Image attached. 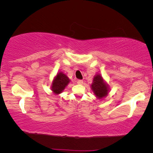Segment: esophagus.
Wrapping results in <instances>:
<instances>
[{
  "label": "esophagus",
  "instance_id": "obj_1",
  "mask_svg": "<svg viewBox=\"0 0 153 153\" xmlns=\"http://www.w3.org/2000/svg\"><path fill=\"white\" fill-rule=\"evenodd\" d=\"M83 80H77V83H78V84H83Z\"/></svg>",
  "mask_w": 153,
  "mask_h": 153
}]
</instances>
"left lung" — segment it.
<instances>
[{"instance_id": "obj_1", "label": "left lung", "mask_w": 153, "mask_h": 153, "mask_svg": "<svg viewBox=\"0 0 153 153\" xmlns=\"http://www.w3.org/2000/svg\"><path fill=\"white\" fill-rule=\"evenodd\" d=\"M91 88L98 99H102L106 97L108 93V85L104 82L103 78L100 74H97L94 76Z\"/></svg>"}]
</instances>
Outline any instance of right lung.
<instances>
[{"mask_svg": "<svg viewBox=\"0 0 153 153\" xmlns=\"http://www.w3.org/2000/svg\"><path fill=\"white\" fill-rule=\"evenodd\" d=\"M70 79L65 74L60 72L54 78L51 85V91L56 95L61 93L69 83Z\"/></svg>", "mask_w": 153, "mask_h": 153, "instance_id": "1", "label": "right lung"}]
</instances>
